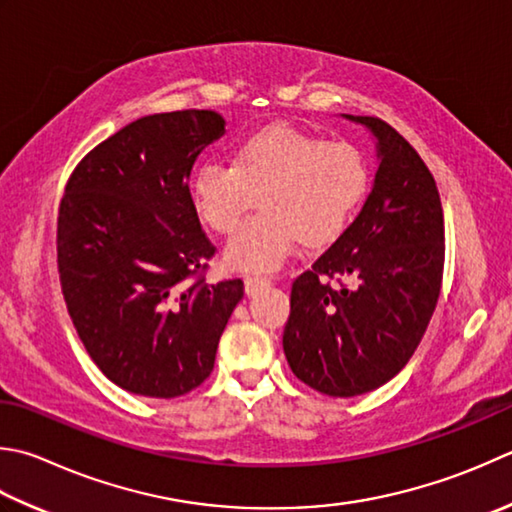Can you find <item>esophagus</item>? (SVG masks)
I'll return each instance as SVG.
<instances>
[{"instance_id":"34e87169","label":"esophagus","mask_w":512,"mask_h":512,"mask_svg":"<svg viewBox=\"0 0 512 512\" xmlns=\"http://www.w3.org/2000/svg\"><path fill=\"white\" fill-rule=\"evenodd\" d=\"M244 286H246V293L248 295H255L257 290H262L266 286H270V277H264V275H248L244 279Z\"/></svg>"}]
</instances>
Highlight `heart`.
I'll return each instance as SVG.
<instances>
[{"mask_svg": "<svg viewBox=\"0 0 512 512\" xmlns=\"http://www.w3.org/2000/svg\"><path fill=\"white\" fill-rule=\"evenodd\" d=\"M366 190L362 148L290 126L250 135L233 164L199 166L190 186L195 210L215 233H230L259 195L262 213L246 219L226 246V262L246 273H270L302 242H335Z\"/></svg>", "mask_w": 512, "mask_h": 512, "instance_id": "heart-1", "label": "heart"}]
</instances>
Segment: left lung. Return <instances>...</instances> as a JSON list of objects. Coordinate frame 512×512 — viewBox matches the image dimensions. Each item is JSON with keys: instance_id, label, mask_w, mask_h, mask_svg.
Wrapping results in <instances>:
<instances>
[{"instance_id": "obj_1", "label": "left lung", "mask_w": 512, "mask_h": 512, "mask_svg": "<svg viewBox=\"0 0 512 512\" xmlns=\"http://www.w3.org/2000/svg\"><path fill=\"white\" fill-rule=\"evenodd\" d=\"M346 117L377 137L375 184L355 222L293 282L284 328L290 370L330 397L368 393L408 364L435 313L446 253L424 159L384 119Z\"/></svg>"}]
</instances>
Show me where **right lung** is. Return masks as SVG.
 Instances as JSON below:
<instances>
[{
	"label": "right lung",
	"mask_w": 512,
	"mask_h": 512,
	"mask_svg": "<svg viewBox=\"0 0 512 512\" xmlns=\"http://www.w3.org/2000/svg\"><path fill=\"white\" fill-rule=\"evenodd\" d=\"M215 110L137 119L84 155L57 215L68 315L97 368L128 393L173 399L213 373L242 279L208 284L215 246L188 177L224 135Z\"/></svg>",
	"instance_id": "obj_1"
}]
</instances>
